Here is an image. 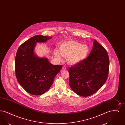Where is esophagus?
<instances>
[{
    "instance_id": "34e87169",
    "label": "esophagus",
    "mask_w": 125,
    "mask_h": 125,
    "mask_svg": "<svg viewBox=\"0 0 125 125\" xmlns=\"http://www.w3.org/2000/svg\"><path fill=\"white\" fill-rule=\"evenodd\" d=\"M66 69H67V68H66V67L65 66H63V67H62V69H63V70H65Z\"/></svg>"
}]
</instances>
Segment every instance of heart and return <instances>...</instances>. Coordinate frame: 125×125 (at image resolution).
<instances>
[{"label":"heart","instance_id":"obj_1","mask_svg":"<svg viewBox=\"0 0 125 125\" xmlns=\"http://www.w3.org/2000/svg\"><path fill=\"white\" fill-rule=\"evenodd\" d=\"M89 52V48L87 45L73 40L62 43L60 45L59 51L55 49L53 52L57 59L61 60V55L67 59V63L70 65L81 62L86 58Z\"/></svg>","mask_w":125,"mask_h":125}]
</instances>
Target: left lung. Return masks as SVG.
I'll return each mask as SVG.
<instances>
[{"instance_id":"obj_1","label":"left lung","mask_w":125,"mask_h":125,"mask_svg":"<svg viewBox=\"0 0 125 125\" xmlns=\"http://www.w3.org/2000/svg\"><path fill=\"white\" fill-rule=\"evenodd\" d=\"M109 70V59L107 51L94 39L89 56L69 68V86L78 95H92L106 82Z\"/></svg>"}]
</instances>
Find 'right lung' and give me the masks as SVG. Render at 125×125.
<instances>
[{
  "label": "right lung",
  "mask_w": 125,
  "mask_h": 125,
  "mask_svg": "<svg viewBox=\"0 0 125 125\" xmlns=\"http://www.w3.org/2000/svg\"><path fill=\"white\" fill-rule=\"evenodd\" d=\"M52 37L36 35L23 42L18 48L15 62L16 78L27 92L41 95L50 88L62 65H53L47 58H40L34 53L36 42H47Z\"/></svg>",
  "instance_id": "right-lung-1"
}]
</instances>
